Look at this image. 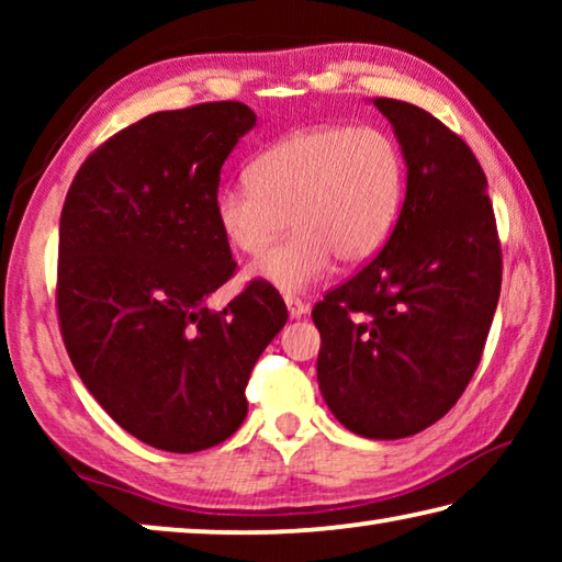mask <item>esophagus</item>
<instances>
[{
  "mask_svg": "<svg viewBox=\"0 0 562 562\" xmlns=\"http://www.w3.org/2000/svg\"><path fill=\"white\" fill-rule=\"evenodd\" d=\"M284 304H288V312H290L292 319H297V317L304 315V312H307V302L294 297V294H284Z\"/></svg>",
  "mask_w": 562,
  "mask_h": 562,
  "instance_id": "34e87169",
  "label": "esophagus"
}]
</instances>
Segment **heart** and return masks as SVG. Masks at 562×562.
I'll return each instance as SVG.
<instances>
[{
    "instance_id": "b5f03b06",
    "label": "heart",
    "mask_w": 562,
    "mask_h": 562,
    "mask_svg": "<svg viewBox=\"0 0 562 562\" xmlns=\"http://www.w3.org/2000/svg\"><path fill=\"white\" fill-rule=\"evenodd\" d=\"M406 164L396 140L376 126H315L278 140L250 164V180L217 193L215 215L235 250L258 258L288 225V240L255 265L274 288L294 292L335 265H364L398 221Z\"/></svg>"
}]
</instances>
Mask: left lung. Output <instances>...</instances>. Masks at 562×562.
Returning <instances> with one entry per match:
<instances>
[{
	"label": "left lung",
	"mask_w": 562,
	"mask_h": 562,
	"mask_svg": "<svg viewBox=\"0 0 562 562\" xmlns=\"http://www.w3.org/2000/svg\"><path fill=\"white\" fill-rule=\"evenodd\" d=\"M402 144L406 198L386 245L315 304L319 392L367 439L439 422L479 367L501 294V240L469 144L414 103L374 99Z\"/></svg>",
	"instance_id": "left-lung-1"
}]
</instances>
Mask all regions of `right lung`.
<instances>
[{
  "label": "right lung",
  "mask_w": 562,
  "mask_h": 562,
  "mask_svg": "<svg viewBox=\"0 0 562 562\" xmlns=\"http://www.w3.org/2000/svg\"><path fill=\"white\" fill-rule=\"evenodd\" d=\"M255 121L240 101L150 113L103 140L66 193L64 347L103 412L160 451H203L237 431L255 361L288 322L265 280L221 312L205 304L237 268L215 201Z\"/></svg>",
  "instance_id": "1"
}]
</instances>
